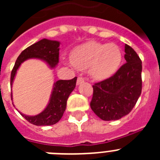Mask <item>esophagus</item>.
I'll use <instances>...</instances> for the list:
<instances>
[{
    "mask_svg": "<svg viewBox=\"0 0 160 160\" xmlns=\"http://www.w3.org/2000/svg\"><path fill=\"white\" fill-rule=\"evenodd\" d=\"M84 82V78L82 77H78L77 80V85H81L82 83Z\"/></svg>",
    "mask_w": 160,
    "mask_h": 160,
    "instance_id": "1",
    "label": "esophagus"
}]
</instances>
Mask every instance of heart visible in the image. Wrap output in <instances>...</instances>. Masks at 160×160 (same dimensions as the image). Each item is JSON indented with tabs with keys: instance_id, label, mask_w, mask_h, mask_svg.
<instances>
[{
	"instance_id": "1",
	"label": "heart",
	"mask_w": 160,
	"mask_h": 160,
	"mask_svg": "<svg viewBox=\"0 0 160 160\" xmlns=\"http://www.w3.org/2000/svg\"><path fill=\"white\" fill-rule=\"evenodd\" d=\"M122 50L113 43L103 44L90 41L77 46L70 56L73 66L78 70H88L91 78L104 80L118 71L122 63Z\"/></svg>"
}]
</instances>
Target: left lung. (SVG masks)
Instances as JSON below:
<instances>
[{
	"instance_id": "obj_1",
	"label": "left lung",
	"mask_w": 160,
	"mask_h": 160,
	"mask_svg": "<svg viewBox=\"0 0 160 160\" xmlns=\"http://www.w3.org/2000/svg\"><path fill=\"white\" fill-rule=\"evenodd\" d=\"M127 62L111 78L93 86L90 107L105 121L118 120L129 114L142 92V62L136 52L125 45Z\"/></svg>"
}]
</instances>
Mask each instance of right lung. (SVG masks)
<instances>
[{"label": "right lung", "mask_w": 160, "mask_h": 160, "mask_svg": "<svg viewBox=\"0 0 160 160\" xmlns=\"http://www.w3.org/2000/svg\"><path fill=\"white\" fill-rule=\"evenodd\" d=\"M59 46L60 42L57 41L48 40L44 38L42 40L32 44L21 53L17 59L12 70L11 72L10 86L17 70L23 62L29 58H38L45 61L51 69L56 67L59 61ZM77 77L71 80H58L53 85L51 97L48 105L40 114L34 116H29L22 114L28 122L36 126H49L57 123L62 118L66 108V102L70 93L75 88ZM11 99H12L11 94Z\"/></svg>", "instance_id": "right-lung-1"}]
</instances>
